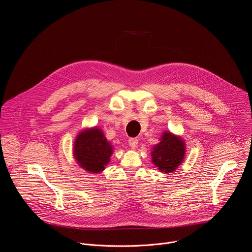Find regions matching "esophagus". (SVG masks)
Here are the masks:
<instances>
[{"mask_svg":"<svg viewBox=\"0 0 252 252\" xmlns=\"http://www.w3.org/2000/svg\"><path fill=\"white\" fill-rule=\"evenodd\" d=\"M128 145L132 150H135L138 145V140L136 138H129L128 139Z\"/></svg>","mask_w":252,"mask_h":252,"instance_id":"obj_1","label":"esophagus"}]
</instances>
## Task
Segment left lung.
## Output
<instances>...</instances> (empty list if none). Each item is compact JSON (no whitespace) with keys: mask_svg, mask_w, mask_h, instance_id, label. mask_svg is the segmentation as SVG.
I'll use <instances>...</instances> for the list:
<instances>
[{"mask_svg":"<svg viewBox=\"0 0 252 252\" xmlns=\"http://www.w3.org/2000/svg\"><path fill=\"white\" fill-rule=\"evenodd\" d=\"M186 156L185 140L171 133L164 131L160 141L156 145L152 152L154 164L164 173H171L184 161Z\"/></svg>","mask_w":252,"mask_h":252,"instance_id":"left-lung-1","label":"left lung"}]
</instances>
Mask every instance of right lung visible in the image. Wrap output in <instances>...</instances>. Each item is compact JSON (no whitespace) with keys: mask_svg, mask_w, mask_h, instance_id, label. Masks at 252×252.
<instances>
[{"mask_svg":"<svg viewBox=\"0 0 252 252\" xmlns=\"http://www.w3.org/2000/svg\"><path fill=\"white\" fill-rule=\"evenodd\" d=\"M113 152L111 142L96 126L82 130L76 137L74 157L79 165L88 172L102 171L110 162Z\"/></svg>","mask_w":252,"mask_h":252,"instance_id":"add662e5","label":"right lung"}]
</instances>
